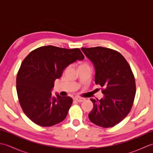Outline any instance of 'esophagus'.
Listing matches in <instances>:
<instances>
[{"label":"esophagus","mask_w":153,"mask_h":153,"mask_svg":"<svg viewBox=\"0 0 153 153\" xmlns=\"http://www.w3.org/2000/svg\"><path fill=\"white\" fill-rule=\"evenodd\" d=\"M74 100H76V101H77V102H82L84 101V100H85V99H84V98H82V97H75V98H74Z\"/></svg>","instance_id":"obj_1"}]
</instances>
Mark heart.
Instances as JSON below:
<instances>
[{"label":"heart","instance_id":"1","mask_svg":"<svg viewBox=\"0 0 153 153\" xmlns=\"http://www.w3.org/2000/svg\"><path fill=\"white\" fill-rule=\"evenodd\" d=\"M84 65H87V64H83L82 65V66H84Z\"/></svg>","mask_w":153,"mask_h":153}]
</instances>
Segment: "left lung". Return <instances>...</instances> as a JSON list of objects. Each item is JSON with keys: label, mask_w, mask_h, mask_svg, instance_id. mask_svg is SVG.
<instances>
[{"label": "left lung", "mask_w": 153, "mask_h": 153, "mask_svg": "<svg viewBox=\"0 0 153 153\" xmlns=\"http://www.w3.org/2000/svg\"><path fill=\"white\" fill-rule=\"evenodd\" d=\"M95 70V82L101 86L104 97L91 99L93 108L90 121L102 128H110L126 118L134 102L135 82L131 68L118 52L108 48H82Z\"/></svg>", "instance_id": "obj_1"}]
</instances>
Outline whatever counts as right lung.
I'll use <instances>...</instances> for the list:
<instances>
[{"label":"right lung","mask_w":153,"mask_h":153,"mask_svg":"<svg viewBox=\"0 0 153 153\" xmlns=\"http://www.w3.org/2000/svg\"><path fill=\"white\" fill-rule=\"evenodd\" d=\"M79 48L66 49L51 45L37 48L29 54L18 72L16 90L19 104L29 118L36 124L48 127L66 118L72 99L52 95L54 81L74 62L83 60Z\"/></svg>","instance_id":"obj_1"}]
</instances>
